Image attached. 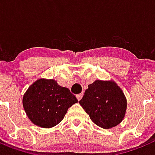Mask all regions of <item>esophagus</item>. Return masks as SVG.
Instances as JSON below:
<instances>
[{
    "mask_svg": "<svg viewBox=\"0 0 155 155\" xmlns=\"http://www.w3.org/2000/svg\"><path fill=\"white\" fill-rule=\"evenodd\" d=\"M83 93H81V94H77V95H76V97H77L78 100L80 101V100H81V98L83 97Z\"/></svg>",
    "mask_w": 155,
    "mask_h": 155,
    "instance_id": "obj_1",
    "label": "esophagus"
}]
</instances>
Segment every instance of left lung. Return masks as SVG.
<instances>
[{
  "label": "left lung",
  "instance_id": "8db88e82",
  "mask_svg": "<svg viewBox=\"0 0 155 155\" xmlns=\"http://www.w3.org/2000/svg\"><path fill=\"white\" fill-rule=\"evenodd\" d=\"M79 104L93 122L104 129L115 127L122 122L127 104L116 83L101 80L88 85Z\"/></svg>",
  "mask_w": 155,
  "mask_h": 155
}]
</instances>
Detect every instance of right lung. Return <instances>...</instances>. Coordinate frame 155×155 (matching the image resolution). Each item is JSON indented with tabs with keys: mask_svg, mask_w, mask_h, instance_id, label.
I'll return each instance as SVG.
<instances>
[{
	"mask_svg": "<svg viewBox=\"0 0 155 155\" xmlns=\"http://www.w3.org/2000/svg\"><path fill=\"white\" fill-rule=\"evenodd\" d=\"M78 100L68 88L59 86L54 79H39L24 94L22 104L33 123L51 128L64 118L68 108Z\"/></svg>",
	"mask_w": 155,
	"mask_h": 155,
	"instance_id": "add662e5",
	"label": "right lung"
}]
</instances>
